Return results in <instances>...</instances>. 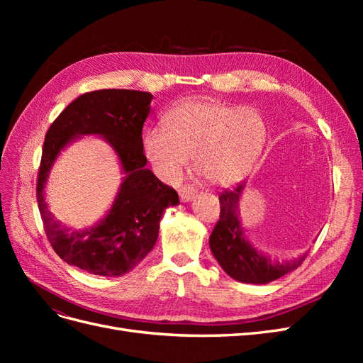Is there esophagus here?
<instances>
[{"label":"esophagus","mask_w":363,"mask_h":363,"mask_svg":"<svg viewBox=\"0 0 363 363\" xmlns=\"http://www.w3.org/2000/svg\"><path fill=\"white\" fill-rule=\"evenodd\" d=\"M179 195H180V200L183 203H188V201L195 199L196 189L194 188V186H191V184H186V186H182V188L179 189Z\"/></svg>","instance_id":"obj_1"}]
</instances>
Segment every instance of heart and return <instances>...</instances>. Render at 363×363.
<instances>
[{
    "label": "heart",
    "mask_w": 363,
    "mask_h": 363,
    "mask_svg": "<svg viewBox=\"0 0 363 363\" xmlns=\"http://www.w3.org/2000/svg\"><path fill=\"white\" fill-rule=\"evenodd\" d=\"M164 128L144 136V152L152 171L174 183L194 156V167L215 186L244 180L267 140V123L257 108L238 107L216 98H189L164 115Z\"/></svg>",
    "instance_id": "1"
}]
</instances>
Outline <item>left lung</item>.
<instances>
[{
  "label": "left lung",
  "mask_w": 363,
  "mask_h": 363,
  "mask_svg": "<svg viewBox=\"0 0 363 363\" xmlns=\"http://www.w3.org/2000/svg\"><path fill=\"white\" fill-rule=\"evenodd\" d=\"M244 188L245 182L219 195L221 213L208 238V245L215 259L230 277L242 283L265 284L298 268L307 257V252L298 259L279 262L252 248L244 228L240 227L239 199L242 196Z\"/></svg>",
  "instance_id": "left-lung-1"
}]
</instances>
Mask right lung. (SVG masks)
<instances>
[{"label":"right lung","mask_w":363,"mask_h":363,"mask_svg":"<svg viewBox=\"0 0 363 363\" xmlns=\"http://www.w3.org/2000/svg\"><path fill=\"white\" fill-rule=\"evenodd\" d=\"M151 100L150 92L130 89L86 92L48 128L38 174V206L52 250L68 265L95 276H124L155 247L164 208L179 204L177 192L145 168L142 127ZM83 134L103 135L116 150L126 175L102 221L91 229L71 230L48 211L43 188L60 151Z\"/></svg>","instance_id":"obj_1"}]
</instances>
